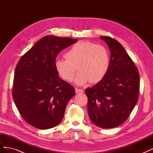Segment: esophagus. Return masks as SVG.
Wrapping results in <instances>:
<instances>
[{"label": "esophagus", "instance_id": "obj_1", "mask_svg": "<svg viewBox=\"0 0 153 153\" xmlns=\"http://www.w3.org/2000/svg\"><path fill=\"white\" fill-rule=\"evenodd\" d=\"M75 92L76 93H82V92H84V91L82 89H78V88H75Z\"/></svg>", "mask_w": 153, "mask_h": 153}]
</instances>
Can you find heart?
Segmentation results:
<instances>
[{
	"mask_svg": "<svg viewBox=\"0 0 153 153\" xmlns=\"http://www.w3.org/2000/svg\"><path fill=\"white\" fill-rule=\"evenodd\" d=\"M66 59L57 58L55 68L63 80L71 82L78 68L75 79L82 85L91 81L98 83L105 76L110 66V57L106 48L91 41H78L65 54Z\"/></svg>",
	"mask_w": 153,
	"mask_h": 153,
	"instance_id": "b5f03b06",
	"label": "heart"
}]
</instances>
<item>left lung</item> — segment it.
Returning a JSON list of instances; mask_svg holds the SVG:
<instances>
[{"label":"left lung","instance_id":"obj_1","mask_svg":"<svg viewBox=\"0 0 153 153\" xmlns=\"http://www.w3.org/2000/svg\"><path fill=\"white\" fill-rule=\"evenodd\" d=\"M110 52V66L105 76L85 92L91 121L102 128L122 124L137 103L140 76L137 68L117 40L101 36Z\"/></svg>","mask_w":153,"mask_h":153}]
</instances>
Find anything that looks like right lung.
Segmentation results:
<instances>
[{"instance_id": "obj_1", "label": "right lung", "mask_w": 153, "mask_h": 153, "mask_svg": "<svg viewBox=\"0 0 153 153\" xmlns=\"http://www.w3.org/2000/svg\"><path fill=\"white\" fill-rule=\"evenodd\" d=\"M78 39L45 36L20 59L15 69L13 98L21 116L36 128H52L62 121L75 88L55 68L58 53Z\"/></svg>"}]
</instances>
